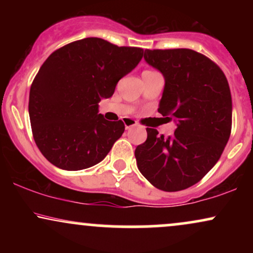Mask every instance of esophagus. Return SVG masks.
<instances>
[{
	"label": "esophagus",
	"instance_id": "obj_1",
	"mask_svg": "<svg viewBox=\"0 0 253 253\" xmlns=\"http://www.w3.org/2000/svg\"><path fill=\"white\" fill-rule=\"evenodd\" d=\"M124 124H125V127H126V129H129L132 128V127L136 126V121L133 120V119H124Z\"/></svg>",
	"mask_w": 253,
	"mask_h": 253
}]
</instances>
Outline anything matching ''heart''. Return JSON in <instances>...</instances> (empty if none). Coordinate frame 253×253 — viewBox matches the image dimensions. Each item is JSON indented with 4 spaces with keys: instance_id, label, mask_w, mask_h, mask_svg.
<instances>
[{
    "instance_id": "obj_1",
    "label": "heart",
    "mask_w": 253,
    "mask_h": 253,
    "mask_svg": "<svg viewBox=\"0 0 253 253\" xmlns=\"http://www.w3.org/2000/svg\"><path fill=\"white\" fill-rule=\"evenodd\" d=\"M144 72H149V70H147V71H144Z\"/></svg>"
}]
</instances>
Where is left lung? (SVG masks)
Segmentation results:
<instances>
[{"mask_svg":"<svg viewBox=\"0 0 253 253\" xmlns=\"http://www.w3.org/2000/svg\"><path fill=\"white\" fill-rule=\"evenodd\" d=\"M145 60L163 74L158 112L177 128L164 138L146 128L135 149L138 169L158 189H187L207 175L227 144L232 128L231 90L221 69L189 48L145 50Z\"/></svg>","mask_w":253,"mask_h":253,"instance_id":"left-lung-1","label":"left lung"}]
</instances>
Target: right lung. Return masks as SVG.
<instances>
[{
  "label": "right lung",
  "instance_id": "right-lung-1",
  "mask_svg": "<svg viewBox=\"0 0 253 253\" xmlns=\"http://www.w3.org/2000/svg\"><path fill=\"white\" fill-rule=\"evenodd\" d=\"M143 54L140 47L85 38L58 48L43 62L31 85L28 112L34 141L51 164L77 171L108 155L125 125L98 114V102L114 94Z\"/></svg>",
  "mask_w": 253,
  "mask_h": 253
}]
</instances>
